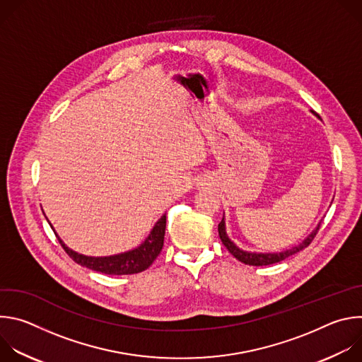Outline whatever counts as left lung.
<instances>
[{"mask_svg": "<svg viewBox=\"0 0 362 362\" xmlns=\"http://www.w3.org/2000/svg\"><path fill=\"white\" fill-rule=\"evenodd\" d=\"M321 228V222L320 225L315 228V230L309 235L302 243H299L298 246H293L288 250H284V252H276V253H256V252H246V250H242L239 249L226 235V228H225V218H222L219 226H218V230H219V236H221V240L222 243L226 246V249L236 257L238 261H240L242 264L245 265H252V267H265V265H272V264H276V262H281L284 259H286V257L298 253L299 250L305 249L306 246H309V243H311L314 240V238L317 236L318 230Z\"/></svg>", "mask_w": 362, "mask_h": 362, "instance_id": "left-lung-1", "label": "left lung"}]
</instances>
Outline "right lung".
<instances>
[{
  "label": "right lung",
  "instance_id": "1",
  "mask_svg": "<svg viewBox=\"0 0 362 362\" xmlns=\"http://www.w3.org/2000/svg\"><path fill=\"white\" fill-rule=\"evenodd\" d=\"M53 229V226H51ZM54 230V229H53ZM165 230H166V215H163L154 228L151 229L150 235L146 238V240L137 246L133 250L113 255V256H103V257H94V256H86L80 255L70 247H67L63 240L59 238L56 233L57 239L60 240L63 249L67 252V255L71 257V259L81 265L86 267L91 271L101 272L106 275H133L146 271L156 257L159 256L162 247H163V240H165Z\"/></svg>",
  "mask_w": 362,
  "mask_h": 362
}]
</instances>
